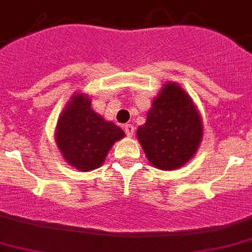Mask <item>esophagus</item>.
Masks as SVG:
<instances>
[{
    "instance_id": "1",
    "label": "esophagus",
    "mask_w": 252,
    "mask_h": 252,
    "mask_svg": "<svg viewBox=\"0 0 252 252\" xmlns=\"http://www.w3.org/2000/svg\"><path fill=\"white\" fill-rule=\"evenodd\" d=\"M124 128H125V132L127 134V136H132V135H134L135 128H134V126H132V125H130V124L125 125Z\"/></svg>"
}]
</instances>
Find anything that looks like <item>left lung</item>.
<instances>
[{
	"label": "left lung",
	"instance_id": "left-lung-1",
	"mask_svg": "<svg viewBox=\"0 0 252 252\" xmlns=\"http://www.w3.org/2000/svg\"><path fill=\"white\" fill-rule=\"evenodd\" d=\"M136 138L149 163L158 170L172 171L188 163L203 138L202 118L190 95L176 82H166Z\"/></svg>",
	"mask_w": 252,
	"mask_h": 252
}]
</instances>
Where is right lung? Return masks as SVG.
I'll return each instance as SVG.
<instances>
[{"label": "right lung", "mask_w": 252, "mask_h": 252, "mask_svg": "<svg viewBox=\"0 0 252 252\" xmlns=\"http://www.w3.org/2000/svg\"><path fill=\"white\" fill-rule=\"evenodd\" d=\"M54 136L66 163L87 172L103 165L125 131L94 111L87 94L76 93L60 113Z\"/></svg>", "instance_id": "right-lung-1"}]
</instances>
